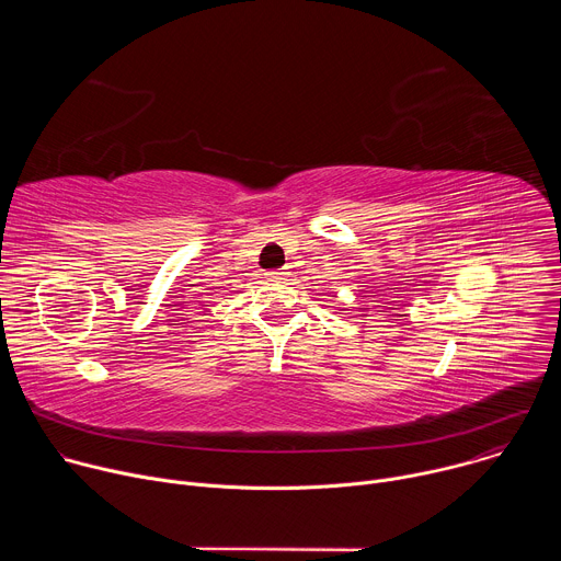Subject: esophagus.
Wrapping results in <instances>:
<instances>
[{"instance_id":"obj_1","label":"esophagus","mask_w":561,"mask_h":561,"mask_svg":"<svg viewBox=\"0 0 561 561\" xmlns=\"http://www.w3.org/2000/svg\"><path fill=\"white\" fill-rule=\"evenodd\" d=\"M286 275H288L286 271H273V273H268L271 279H286Z\"/></svg>"}]
</instances>
